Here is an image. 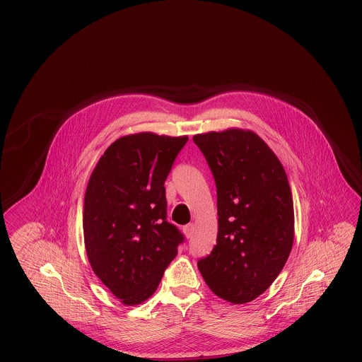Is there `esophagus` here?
I'll use <instances>...</instances> for the list:
<instances>
[{
  "label": "esophagus",
  "mask_w": 362,
  "mask_h": 362,
  "mask_svg": "<svg viewBox=\"0 0 362 362\" xmlns=\"http://www.w3.org/2000/svg\"><path fill=\"white\" fill-rule=\"evenodd\" d=\"M183 232H185V235L187 236V239H189V238H192V233H194V225H185V228H183Z\"/></svg>",
  "instance_id": "1"
}]
</instances>
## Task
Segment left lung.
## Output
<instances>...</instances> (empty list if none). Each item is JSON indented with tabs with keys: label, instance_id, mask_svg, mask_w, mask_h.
I'll return each instance as SVG.
<instances>
[{
	"label": "left lung",
	"instance_id": "left-lung-1",
	"mask_svg": "<svg viewBox=\"0 0 362 362\" xmlns=\"http://www.w3.org/2000/svg\"><path fill=\"white\" fill-rule=\"evenodd\" d=\"M217 189V244L198 269L211 292L244 304L266 292L292 251L294 211L286 173L250 130L192 137Z\"/></svg>",
	"mask_w": 362,
	"mask_h": 362
}]
</instances>
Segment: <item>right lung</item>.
I'll list each match as a JSON object with an SVG mask.
<instances>
[{
	"label": "right lung",
	"mask_w": 362,
	"mask_h": 362,
	"mask_svg": "<svg viewBox=\"0 0 362 362\" xmlns=\"http://www.w3.org/2000/svg\"><path fill=\"white\" fill-rule=\"evenodd\" d=\"M187 141L155 133L118 138L89 177L83 214L86 255L124 305L141 304L156 292L185 241L167 221L164 183Z\"/></svg>",
	"instance_id": "add662e5"
}]
</instances>
